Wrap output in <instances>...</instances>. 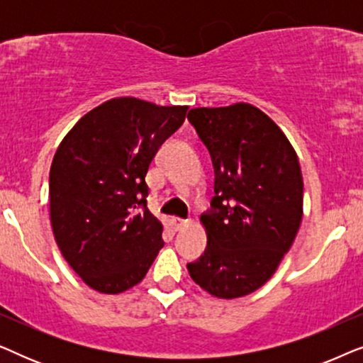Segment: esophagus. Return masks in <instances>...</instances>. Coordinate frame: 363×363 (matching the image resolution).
<instances>
[{
	"label": "esophagus",
	"instance_id": "esophagus-1",
	"mask_svg": "<svg viewBox=\"0 0 363 363\" xmlns=\"http://www.w3.org/2000/svg\"><path fill=\"white\" fill-rule=\"evenodd\" d=\"M190 220H180V218H175V220H173V225H175V230L177 231H180V230H183V228H186L188 225H190Z\"/></svg>",
	"mask_w": 363,
	"mask_h": 363
}]
</instances>
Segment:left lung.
<instances>
[{
  "label": "left lung",
  "mask_w": 363,
  "mask_h": 363,
  "mask_svg": "<svg viewBox=\"0 0 363 363\" xmlns=\"http://www.w3.org/2000/svg\"><path fill=\"white\" fill-rule=\"evenodd\" d=\"M215 168L206 250L188 272L208 294L236 299L264 286L302 221L301 165L276 122L246 102L188 112Z\"/></svg>",
  "instance_id": "left-lung-1"
}]
</instances>
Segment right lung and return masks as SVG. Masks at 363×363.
Wrapping results in <instances>:
<instances>
[{
    "label": "right lung",
    "mask_w": 363,
    "mask_h": 363,
    "mask_svg": "<svg viewBox=\"0 0 363 363\" xmlns=\"http://www.w3.org/2000/svg\"><path fill=\"white\" fill-rule=\"evenodd\" d=\"M186 111L113 97L79 118L59 143L49 172L54 240L94 291L130 289L163 247V225L147 208L145 177Z\"/></svg>",
    "instance_id": "1"
}]
</instances>
